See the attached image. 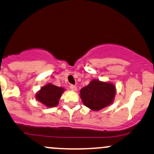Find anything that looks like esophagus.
<instances>
[{
  "mask_svg": "<svg viewBox=\"0 0 154 154\" xmlns=\"http://www.w3.org/2000/svg\"><path fill=\"white\" fill-rule=\"evenodd\" d=\"M69 88H70V89H71V90H72V91H77V86H76V85H71L70 86H69Z\"/></svg>",
  "mask_w": 154,
  "mask_h": 154,
  "instance_id": "1",
  "label": "esophagus"
}]
</instances>
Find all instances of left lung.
<instances>
[{
    "label": "left lung",
    "mask_w": 154,
    "mask_h": 154,
    "mask_svg": "<svg viewBox=\"0 0 154 154\" xmlns=\"http://www.w3.org/2000/svg\"><path fill=\"white\" fill-rule=\"evenodd\" d=\"M116 94V85L112 82L91 80L80 90V98L83 104L91 110L99 111L110 105Z\"/></svg>",
    "instance_id": "1"
}]
</instances>
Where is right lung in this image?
Segmentation results:
<instances>
[{"mask_svg": "<svg viewBox=\"0 0 154 154\" xmlns=\"http://www.w3.org/2000/svg\"><path fill=\"white\" fill-rule=\"evenodd\" d=\"M65 89L62 87L47 83L45 86H42L39 91L36 93V100L41 102L47 107H54L58 106L59 99L61 97Z\"/></svg>", "mask_w": 154, "mask_h": 154, "instance_id": "add662e5", "label": "right lung"}]
</instances>
